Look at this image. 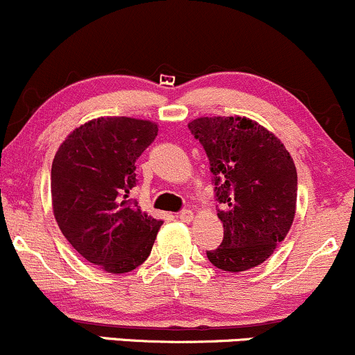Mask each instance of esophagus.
Segmentation results:
<instances>
[{
  "mask_svg": "<svg viewBox=\"0 0 355 355\" xmlns=\"http://www.w3.org/2000/svg\"><path fill=\"white\" fill-rule=\"evenodd\" d=\"M178 218H179V220H181V221L189 223L191 220H193V211H191V209H182L181 213L178 214Z\"/></svg>",
  "mask_w": 355,
  "mask_h": 355,
  "instance_id": "34e87169",
  "label": "esophagus"
}]
</instances>
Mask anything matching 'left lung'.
<instances>
[{
    "instance_id": "8db88e82",
    "label": "left lung",
    "mask_w": 355,
    "mask_h": 355,
    "mask_svg": "<svg viewBox=\"0 0 355 355\" xmlns=\"http://www.w3.org/2000/svg\"><path fill=\"white\" fill-rule=\"evenodd\" d=\"M213 173L221 245L206 252L223 272L263 263L285 240L297 208V169L280 139L246 117H199L188 124Z\"/></svg>"
}]
</instances>
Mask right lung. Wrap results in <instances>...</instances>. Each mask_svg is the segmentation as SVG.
Listing matches in <instances>:
<instances>
[{
  "instance_id": "1",
  "label": "right lung",
  "mask_w": 355,
  "mask_h": 355,
  "mask_svg": "<svg viewBox=\"0 0 355 355\" xmlns=\"http://www.w3.org/2000/svg\"><path fill=\"white\" fill-rule=\"evenodd\" d=\"M156 135V122L98 117L70 132L55 154L51 206L58 228L107 273L144 263L162 225L129 199L137 182L135 161Z\"/></svg>"
}]
</instances>
